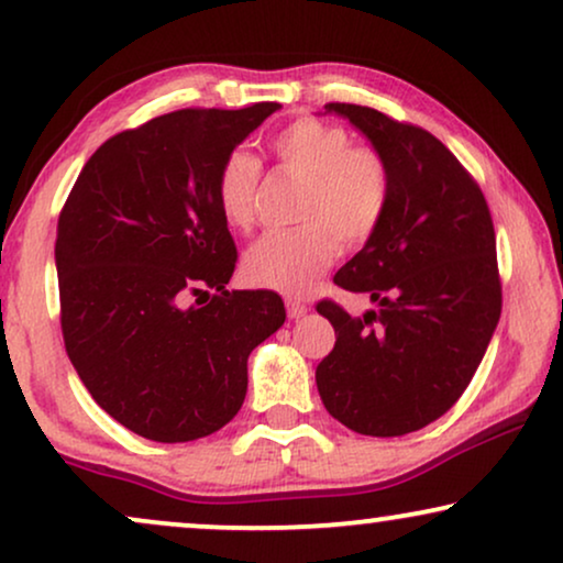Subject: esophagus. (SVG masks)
<instances>
[{
  "label": "esophagus",
  "instance_id": "obj_1",
  "mask_svg": "<svg viewBox=\"0 0 563 563\" xmlns=\"http://www.w3.org/2000/svg\"><path fill=\"white\" fill-rule=\"evenodd\" d=\"M287 312H289V318L291 320H299V318H305L307 312H310V307H307L305 302H299V299H287Z\"/></svg>",
  "mask_w": 563,
  "mask_h": 563
}]
</instances>
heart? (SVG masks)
<instances>
[{"label": "heart", "instance_id": "obj_1", "mask_svg": "<svg viewBox=\"0 0 563 563\" xmlns=\"http://www.w3.org/2000/svg\"><path fill=\"white\" fill-rule=\"evenodd\" d=\"M279 164L299 179L297 220L291 230L261 235L245 251L243 268L261 287L305 295L335 258L333 232L343 245H361L374 235L389 205V172L379 153L353 145L343 128L320 120H297L272 141ZM261 164L249 151L228 153L220 164L214 195L222 218L233 228L256 220Z\"/></svg>", "mask_w": 563, "mask_h": 563}]
</instances>
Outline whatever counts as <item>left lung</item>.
Segmentation results:
<instances>
[{
	"label": "left lung",
	"mask_w": 563,
	"mask_h": 563,
	"mask_svg": "<svg viewBox=\"0 0 563 563\" xmlns=\"http://www.w3.org/2000/svg\"><path fill=\"white\" fill-rule=\"evenodd\" d=\"M372 143L389 172L387 212L335 284L376 310L318 312L335 349L314 382L325 410L361 435L426 428L464 395L495 333L503 291L489 207L466 168L428 130L361 104H325Z\"/></svg>",
	"instance_id": "obj_1"
}]
</instances>
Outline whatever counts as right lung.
<instances>
[{"label":"right lung","instance_id":"obj_1","mask_svg":"<svg viewBox=\"0 0 563 563\" xmlns=\"http://www.w3.org/2000/svg\"><path fill=\"white\" fill-rule=\"evenodd\" d=\"M276 102L179 110L110 137L58 218L66 353L102 410L158 443L228 426L249 356L287 320L272 289L228 291L235 243L214 181ZM205 294V306H187Z\"/></svg>","mask_w":563,"mask_h":563}]
</instances>
